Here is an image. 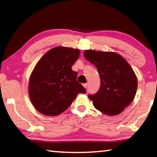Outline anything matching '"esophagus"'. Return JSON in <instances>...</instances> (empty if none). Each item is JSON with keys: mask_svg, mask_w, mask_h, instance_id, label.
Wrapping results in <instances>:
<instances>
[{"mask_svg": "<svg viewBox=\"0 0 157 157\" xmlns=\"http://www.w3.org/2000/svg\"><path fill=\"white\" fill-rule=\"evenodd\" d=\"M83 86H84L85 88H86L88 87V84H83Z\"/></svg>", "mask_w": 157, "mask_h": 157, "instance_id": "1", "label": "esophagus"}]
</instances>
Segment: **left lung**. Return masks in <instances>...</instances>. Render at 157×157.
Here are the masks:
<instances>
[{"label":"left lung","instance_id":"8db88e82","mask_svg":"<svg viewBox=\"0 0 157 157\" xmlns=\"http://www.w3.org/2000/svg\"><path fill=\"white\" fill-rule=\"evenodd\" d=\"M86 59L97 67L101 79L99 90L88 94L94 107L105 114L115 116L123 111L134 99L137 79L124 58L112 52L86 50Z\"/></svg>","mask_w":157,"mask_h":157}]
</instances>
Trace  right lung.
Wrapping results in <instances>:
<instances>
[{"mask_svg": "<svg viewBox=\"0 0 157 157\" xmlns=\"http://www.w3.org/2000/svg\"><path fill=\"white\" fill-rule=\"evenodd\" d=\"M79 50L66 47L52 49L36 63L29 80V97L36 110L45 116H57L68 108L79 93L85 94L71 67Z\"/></svg>", "mask_w": 157, "mask_h": 157, "instance_id": "obj_1", "label": "right lung"}]
</instances>
